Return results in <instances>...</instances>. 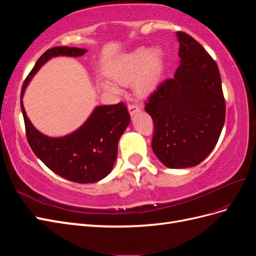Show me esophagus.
Returning a JSON list of instances; mask_svg holds the SVG:
<instances>
[{
    "mask_svg": "<svg viewBox=\"0 0 256 256\" xmlns=\"http://www.w3.org/2000/svg\"><path fill=\"white\" fill-rule=\"evenodd\" d=\"M128 111H129L130 115H134L136 113L140 112V106H138V104H129L128 106Z\"/></svg>",
    "mask_w": 256,
    "mask_h": 256,
    "instance_id": "esophagus-1",
    "label": "esophagus"
}]
</instances>
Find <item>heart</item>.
<instances>
[{"mask_svg": "<svg viewBox=\"0 0 256 256\" xmlns=\"http://www.w3.org/2000/svg\"><path fill=\"white\" fill-rule=\"evenodd\" d=\"M166 68V54L159 46L140 47L124 54L111 70L114 82H132L134 92L138 96H148L157 90L164 79ZM104 90L118 94L120 90L109 82L102 83Z\"/></svg>", "mask_w": 256, "mask_h": 256, "instance_id": "heart-1", "label": "heart"}]
</instances>
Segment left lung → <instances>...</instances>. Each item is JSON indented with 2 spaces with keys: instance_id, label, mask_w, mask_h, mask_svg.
<instances>
[{
  "instance_id": "8db88e82",
  "label": "left lung",
  "mask_w": 256,
  "mask_h": 256,
  "mask_svg": "<svg viewBox=\"0 0 256 256\" xmlns=\"http://www.w3.org/2000/svg\"><path fill=\"white\" fill-rule=\"evenodd\" d=\"M180 66L174 78L150 95L145 111L154 120L152 152L170 168L200 164L219 140L226 120L216 62L191 36L177 32Z\"/></svg>"
}]
</instances>
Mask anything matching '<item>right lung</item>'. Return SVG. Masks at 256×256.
<instances>
[{"label":"right lung","instance_id":"add662e5","mask_svg":"<svg viewBox=\"0 0 256 256\" xmlns=\"http://www.w3.org/2000/svg\"><path fill=\"white\" fill-rule=\"evenodd\" d=\"M86 49L54 47L38 58L21 90V111L24 118L30 148L51 171L78 184L104 180L113 170L120 138L130 124V116L122 102L97 106L82 125L63 136H49L37 130L28 118L22 98L37 72L53 58H79Z\"/></svg>","mask_w":256,"mask_h":256}]
</instances>
